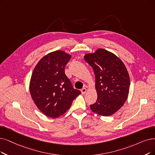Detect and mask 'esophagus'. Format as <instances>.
Returning <instances> with one entry per match:
<instances>
[{"mask_svg": "<svg viewBox=\"0 0 155 155\" xmlns=\"http://www.w3.org/2000/svg\"><path fill=\"white\" fill-rule=\"evenodd\" d=\"M81 93H82V94H85L86 91V88H83L81 90Z\"/></svg>", "mask_w": 155, "mask_h": 155, "instance_id": "1", "label": "esophagus"}]
</instances>
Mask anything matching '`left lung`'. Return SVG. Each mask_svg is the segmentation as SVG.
I'll use <instances>...</instances> for the list:
<instances>
[{
    "label": "left lung",
    "instance_id": "obj_1",
    "mask_svg": "<svg viewBox=\"0 0 155 155\" xmlns=\"http://www.w3.org/2000/svg\"><path fill=\"white\" fill-rule=\"evenodd\" d=\"M84 58L95 75L97 99L90 105V109L99 115H112L123 106L128 97L130 78L127 68L114 54L104 49L86 54Z\"/></svg>",
    "mask_w": 155,
    "mask_h": 155
}]
</instances>
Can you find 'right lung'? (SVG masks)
I'll return each mask as SVG.
<instances>
[{
	"label": "right lung",
	"mask_w": 155,
	"mask_h": 155,
	"mask_svg": "<svg viewBox=\"0 0 155 155\" xmlns=\"http://www.w3.org/2000/svg\"><path fill=\"white\" fill-rule=\"evenodd\" d=\"M71 58L63 51H55L42 58L34 68L30 92L37 107L47 116L56 118L63 115L81 94L65 74Z\"/></svg>",
	"instance_id": "right-lung-1"
}]
</instances>
